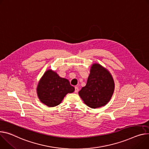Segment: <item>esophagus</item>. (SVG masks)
I'll return each mask as SVG.
<instances>
[{
    "instance_id": "1",
    "label": "esophagus",
    "mask_w": 149,
    "mask_h": 149,
    "mask_svg": "<svg viewBox=\"0 0 149 149\" xmlns=\"http://www.w3.org/2000/svg\"><path fill=\"white\" fill-rule=\"evenodd\" d=\"M78 91H79V88H78V87L77 86V87H75V93H78Z\"/></svg>"
}]
</instances>
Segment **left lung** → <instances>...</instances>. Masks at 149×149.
Returning <instances> with one entry per match:
<instances>
[{"instance_id": "8db88e82", "label": "left lung", "mask_w": 149, "mask_h": 149, "mask_svg": "<svg viewBox=\"0 0 149 149\" xmlns=\"http://www.w3.org/2000/svg\"><path fill=\"white\" fill-rule=\"evenodd\" d=\"M114 88V81L110 72L100 64L94 63L86 86L78 94L86 104L95 109L109 102Z\"/></svg>"}]
</instances>
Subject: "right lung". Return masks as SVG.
I'll return each instance as SVG.
<instances>
[{"label":"right lung","mask_w":149,"mask_h":149,"mask_svg":"<svg viewBox=\"0 0 149 149\" xmlns=\"http://www.w3.org/2000/svg\"><path fill=\"white\" fill-rule=\"evenodd\" d=\"M74 90L68 80L60 77L51 70L44 74L37 88L40 100L49 107L59 104L68 93H71Z\"/></svg>","instance_id":"add662e5"}]
</instances>
